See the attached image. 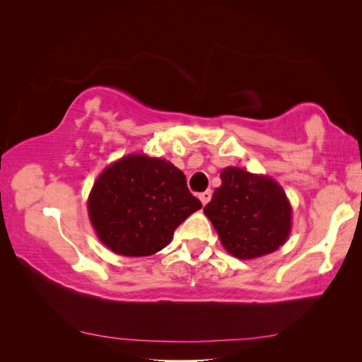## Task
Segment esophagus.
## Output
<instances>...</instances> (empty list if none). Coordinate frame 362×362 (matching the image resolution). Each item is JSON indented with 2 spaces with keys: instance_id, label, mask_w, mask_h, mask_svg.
Returning <instances> with one entry per match:
<instances>
[{
  "instance_id": "obj_1",
  "label": "esophagus",
  "mask_w": 362,
  "mask_h": 362,
  "mask_svg": "<svg viewBox=\"0 0 362 362\" xmlns=\"http://www.w3.org/2000/svg\"><path fill=\"white\" fill-rule=\"evenodd\" d=\"M199 199H201V202H202L204 205L210 202V199H211V190H206V192L201 193V194H199Z\"/></svg>"
}]
</instances>
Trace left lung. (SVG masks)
Segmentation results:
<instances>
[{"label": "left lung", "mask_w": 362, "mask_h": 362, "mask_svg": "<svg viewBox=\"0 0 362 362\" xmlns=\"http://www.w3.org/2000/svg\"><path fill=\"white\" fill-rule=\"evenodd\" d=\"M222 185L204 208L223 247L235 258L272 254L288 240L291 205L281 185L267 175L229 166Z\"/></svg>", "instance_id": "obj_1"}]
</instances>
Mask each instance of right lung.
<instances>
[{"label":"right lung","instance_id":"1","mask_svg":"<svg viewBox=\"0 0 362 362\" xmlns=\"http://www.w3.org/2000/svg\"><path fill=\"white\" fill-rule=\"evenodd\" d=\"M201 208L178 168L145 154H128L107 166L87 199L98 238L124 257L157 254Z\"/></svg>","mask_w":362,"mask_h":362}]
</instances>
